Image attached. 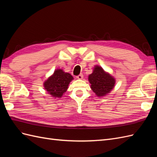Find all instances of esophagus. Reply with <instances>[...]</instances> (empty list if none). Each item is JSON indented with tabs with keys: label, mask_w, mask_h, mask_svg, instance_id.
I'll return each mask as SVG.
<instances>
[{
	"label": "esophagus",
	"mask_w": 157,
	"mask_h": 157,
	"mask_svg": "<svg viewBox=\"0 0 157 157\" xmlns=\"http://www.w3.org/2000/svg\"><path fill=\"white\" fill-rule=\"evenodd\" d=\"M77 78L78 79H79V80L82 79V78H83V75H82V74H80L79 75L77 76Z\"/></svg>",
	"instance_id": "1"
}]
</instances>
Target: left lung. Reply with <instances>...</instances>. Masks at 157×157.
Here are the masks:
<instances>
[{
    "label": "left lung",
    "mask_w": 157,
    "mask_h": 157,
    "mask_svg": "<svg viewBox=\"0 0 157 157\" xmlns=\"http://www.w3.org/2000/svg\"><path fill=\"white\" fill-rule=\"evenodd\" d=\"M90 88L98 97L105 96L115 87L116 80L99 65H95L93 72L88 76Z\"/></svg>",
    "instance_id": "obj_1"
}]
</instances>
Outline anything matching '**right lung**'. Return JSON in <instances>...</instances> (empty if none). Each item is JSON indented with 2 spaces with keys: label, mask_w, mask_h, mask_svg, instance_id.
I'll return each mask as SVG.
<instances>
[{
  "label": "right lung",
  "mask_w": 157,
  "mask_h": 157,
  "mask_svg": "<svg viewBox=\"0 0 157 157\" xmlns=\"http://www.w3.org/2000/svg\"><path fill=\"white\" fill-rule=\"evenodd\" d=\"M73 79L70 73L64 72L61 69H57L44 82V88L52 97L61 98L67 90L69 84Z\"/></svg>",
  "instance_id": "add662e5"
}]
</instances>
